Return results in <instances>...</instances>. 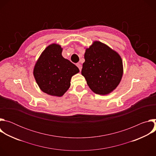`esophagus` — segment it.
Instances as JSON below:
<instances>
[{
  "mask_svg": "<svg viewBox=\"0 0 156 156\" xmlns=\"http://www.w3.org/2000/svg\"><path fill=\"white\" fill-rule=\"evenodd\" d=\"M76 66L78 67L79 70L81 71V69H82V66H81V65L80 64V63H76Z\"/></svg>",
  "mask_w": 156,
  "mask_h": 156,
  "instance_id": "obj_1",
  "label": "esophagus"
}]
</instances>
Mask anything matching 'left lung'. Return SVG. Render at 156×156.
<instances>
[{
  "instance_id": "obj_1",
  "label": "left lung",
  "mask_w": 156,
  "mask_h": 156,
  "mask_svg": "<svg viewBox=\"0 0 156 156\" xmlns=\"http://www.w3.org/2000/svg\"><path fill=\"white\" fill-rule=\"evenodd\" d=\"M81 74L91 90L100 95L112 92L123 76L120 55L106 44L96 41L86 49Z\"/></svg>"
}]
</instances>
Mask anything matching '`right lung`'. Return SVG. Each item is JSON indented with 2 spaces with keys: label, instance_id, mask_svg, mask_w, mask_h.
Returning a JSON list of instances; mask_svg holds the SVG:
<instances>
[{
  "label": "right lung",
  "instance_id": "add662e5",
  "mask_svg": "<svg viewBox=\"0 0 156 156\" xmlns=\"http://www.w3.org/2000/svg\"><path fill=\"white\" fill-rule=\"evenodd\" d=\"M59 44H52L41 53L33 70L41 90L49 95L61 97L70 86L72 77L79 73L77 66L62 55Z\"/></svg>",
  "mask_w": 156,
  "mask_h": 156
}]
</instances>
